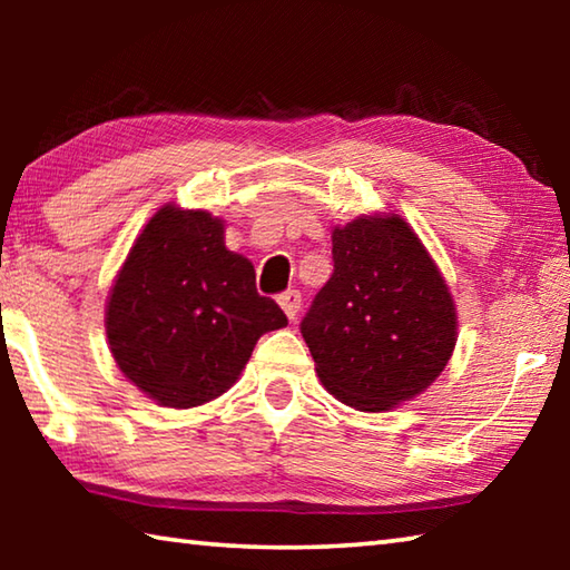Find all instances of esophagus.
<instances>
[{
	"label": "esophagus",
	"instance_id": "1",
	"mask_svg": "<svg viewBox=\"0 0 570 570\" xmlns=\"http://www.w3.org/2000/svg\"><path fill=\"white\" fill-rule=\"evenodd\" d=\"M278 306L284 308V314L288 316V320H296V314H298V308H302V294L298 292H284L282 296H278Z\"/></svg>",
	"mask_w": 570,
	"mask_h": 570
}]
</instances>
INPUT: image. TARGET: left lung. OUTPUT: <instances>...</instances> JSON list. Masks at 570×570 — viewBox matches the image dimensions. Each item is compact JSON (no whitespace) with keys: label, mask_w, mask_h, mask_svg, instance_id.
I'll return each instance as SVG.
<instances>
[{"label":"left lung","mask_w":570,"mask_h":570,"mask_svg":"<svg viewBox=\"0 0 570 570\" xmlns=\"http://www.w3.org/2000/svg\"><path fill=\"white\" fill-rule=\"evenodd\" d=\"M334 274L302 320L316 374L336 400L384 412L417 397L458 342L450 288L397 214L332 230Z\"/></svg>","instance_id":"8db88e82"}]
</instances>
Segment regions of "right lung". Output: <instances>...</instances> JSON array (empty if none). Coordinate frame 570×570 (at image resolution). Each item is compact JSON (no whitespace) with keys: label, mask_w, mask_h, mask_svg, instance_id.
<instances>
[{"label":"right lung","mask_w":570,"mask_h":570,"mask_svg":"<svg viewBox=\"0 0 570 570\" xmlns=\"http://www.w3.org/2000/svg\"><path fill=\"white\" fill-rule=\"evenodd\" d=\"M208 210L163 206L135 238L105 308L115 364L163 407H198L238 380L258 336L288 324Z\"/></svg>","instance_id":"1"}]
</instances>
